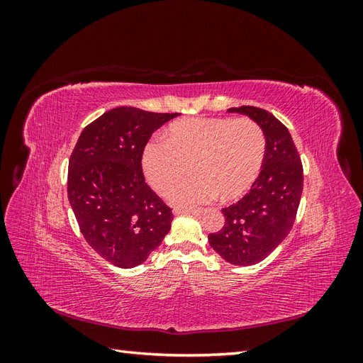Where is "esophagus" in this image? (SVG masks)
Masks as SVG:
<instances>
[{"label":"esophagus","mask_w":363,"mask_h":363,"mask_svg":"<svg viewBox=\"0 0 363 363\" xmlns=\"http://www.w3.org/2000/svg\"><path fill=\"white\" fill-rule=\"evenodd\" d=\"M175 215H180V213H192V215H200L203 213V208L196 207V208H192V207H177L174 211Z\"/></svg>","instance_id":"1"}]
</instances>
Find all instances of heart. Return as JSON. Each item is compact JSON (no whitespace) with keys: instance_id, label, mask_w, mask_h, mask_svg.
Masks as SVG:
<instances>
[{"instance_id":"b5f03b06","label":"heart","mask_w":363,"mask_h":363,"mask_svg":"<svg viewBox=\"0 0 363 363\" xmlns=\"http://www.w3.org/2000/svg\"><path fill=\"white\" fill-rule=\"evenodd\" d=\"M267 138L255 119L188 118L169 124L163 140L142 148L140 164L150 186L164 195L186 174L192 177L169 192L177 206L207 203L219 195L233 201L247 194L262 172Z\"/></svg>"}]
</instances>
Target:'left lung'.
Instances as JSON below:
<instances>
[{"instance_id":"obj_1","label":"left lung","mask_w":363,"mask_h":363,"mask_svg":"<svg viewBox=\"0 0 363 363\" xmlns=\"http://www.w3.org/2000/svg\"><path fill=\"white\" fill-rule=\"evenodd\" d=\"M255 119L267 138L262 172L250 192L224 207V227L208 244L228 263L255 265L268 257L291 232L303 192V164L292 136L280 121L260 107L228 108Z\"/></svg>"}]
</instances>
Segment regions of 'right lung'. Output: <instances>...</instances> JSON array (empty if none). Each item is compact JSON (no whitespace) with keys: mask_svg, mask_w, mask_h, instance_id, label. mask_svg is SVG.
I'll use <instances>...</instances> for the list:
<instances>
[{"mask_svg":"<svg viewBox=\"0 0 363 363\" xmlns=\"http://www.w3.org/2000/svg\"><path fill=\"white\" fill-rule=\"evenodd\" d=\"M179 113L116 107L86 125L68 167V199L80 232L119 268L145 262L172 221L171 207L145 183L142 148Z\"/></svg>","mask_w":363,"mask_h":363,"instance_id":"right-lung-1","label":"right lung"}]
</instances>
